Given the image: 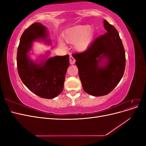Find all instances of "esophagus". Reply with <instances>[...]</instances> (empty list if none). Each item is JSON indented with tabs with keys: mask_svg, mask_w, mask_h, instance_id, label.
<instances>
[{
	"mask_svg": "<svg viewBox=\"0 0 146 146\" xmlns=\"http://www.w3.org/2000/svg\"><path fill=\"white\" fill-rule=\"evenodd\" d=\"M69 62H70V64H74L75 62H76V60H75V58L72 55H70L69 57Z\"/></svg>",
	"mask_w": 146,
	"mask_h": 146,
	"instance_id": "esophagus-1",
	"label": "esophagus"
}]
</instances>
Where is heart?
Wrapping results in <instances>:
<instances>
[{"instance_id":"obj_1","label":"heart","mask_w":146,"mask_h":146,"mask_svg":"<svg viewBox=\"0 0 146 146\" xmlns=\"http://www.w3.org/2000/svg\"><path fill=\"white\" fill-rule=\"evenodd\" d=\"M94 32L91 26L78 25L66 30L64 39L68 43L76 42V48L78 51H84L90 46L94 37ZM61 45H63L61 43Z\"/></svg>"}]
</instances>
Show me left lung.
Segmentation results:
<instances>
[{"label":"left lung","mask_w":146,"mask_h":146,"mask_svg":"<svg viewBox=\"0 0 146 146\" xmlns=\"http://www.w3.org/2000/svg\"><path fill=\"white\" fill-rule=\"evenodd\" d=\"M106 33L97 38L88 49L73 54L83 90L94 96L109 94L124 73L125 54L119 33L104 21Z\"/></svg>","instance_id":"obj_1"}]
</instances>
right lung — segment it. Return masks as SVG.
<instances>
[{
    "instance_id": "add662e5",
    "label": "right lung",
    "mask_w": 146,
    "mask_h": 146,
    "mask_svg": "<svg viewBox=\"0 0 146 146\" xmlns=\"http://www.w3.org/2000/svg\"><path fill=\"white\" fill-rule=\"evenodd\" d=\"M48 32L45 26L36 23L22 35L17 52V68L22 82L36 95L53 99L63 90L65 76L69 66V56H55L35 63L27 55L33 41L42 39L47 43Z\"/></svg>"
}]
</instances>
